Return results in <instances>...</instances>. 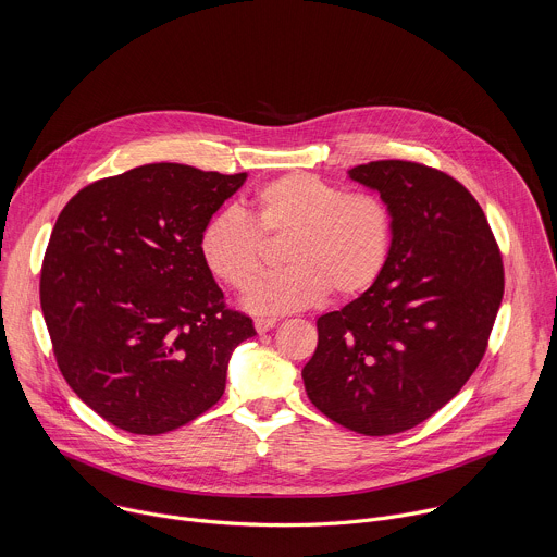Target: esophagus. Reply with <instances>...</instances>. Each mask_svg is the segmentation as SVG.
<instances>
[{
    "instance_id": "1",
    "label": "esophagus",
    "mask_w": 557,
    "mask_h": 557,
    "mask_svg": "<svg viewBox=\"0 0 557 557\" xmlns=\"http://www.w3.org/2000/svg\"><path fill=\"white\" fill-rule=\"evenodd\" d=\"M275 326H277V320H275V317H260V320H256V331H258L260 335H264V333L273 331Z\"/></svg>"
}]
</instances>
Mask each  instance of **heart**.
<instances>
[{"label":"heart","instance_id":"heart-1","mask_svg":"<svg viewBox=\"0 0 557 557\" xmlns=\"http://www.w3.org/2000/svg\"><path fill=\"white\" fill-rule=\"evenodd\" d=\"M247 215L251 223L233 209L209 215L198 235V251L220 282L245 288L261 265L259 234L292 235L285 252L292 267L248 283L243 304L256 314L308 308L331 290L344 299L357 297L387 267L394 215L374 194H348L320 176L290 172L258 187Z\"/></svg>","mask_w":557,"mask_h":557}]
</instances>
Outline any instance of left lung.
Here are the masks:
<instances>
[{"label": "left lung", "mask_w": 557, "mask_h": 557, "mask_svg": "<svg viewBox=\"0 0 557 557\" xmlns=\"http://www.w3.org/2000/svg\"><path fill=\"white\" fill-rule=\"evenodd\" d=\"M348 178L392 209V251L370 290L317 320L301 379L329 419L387 436L430 419L479 368L505 273L481 205L451 176L374 161Z\"/></svg>", "instance_id": "left-lung-1"}]
</instances>
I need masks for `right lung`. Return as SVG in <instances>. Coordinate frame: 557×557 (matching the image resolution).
<instances>
[{
  "label": "right lung",
  "mask_w": 557,
  "mask_h": 557,
  "mask_svg": "<svg viewBox=\"0 0 557 557\" xmlns=\"http://www.w3.org/2000/svg\"><path fill=\"white\" fill-rule=\"evenodd\" d=\"M243 174L151 163L97 181L59 213L41 310L59 370L114 428L156 436L220 401L233 350L256 335L198 251Z\"/></svg>",
  "instance_id": "add662e5"
}]
</instances>
